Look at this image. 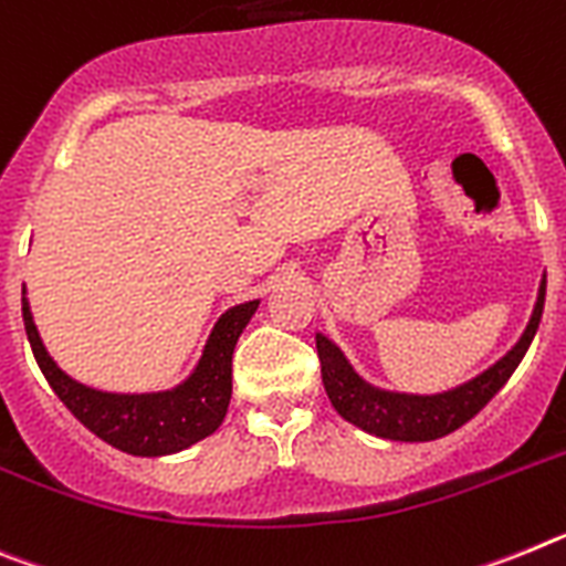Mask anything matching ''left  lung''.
Instances as JSON below:
<instances>
[{"label": "left lung", "instance_id": "left-lung-1", "mask_svg": "<svg viewBox=\"0 0 566 566\" xmlns=\"http://www.w3.org/2000/svg\"><path fill=\"white\" fill-rule=\"evenodd\" d=\"M544 293H547V276H542V284H538V298H535L527 327H524L518 342L493 367H488V370L464 381V385L453 387V390L432 392V396L381 390V387L370 385L367 378L358 376L356 367L347 361V356H344L336 342H331L324 333H316V350L318 358H322V381L324 390H327V399H331V405L336 407L344 421L361 427V430L378 436V439H441L447 432L467 424L501 387L507 385V378L521 365V358H524L527 347L533 344L535 331H538V322H542L544 313Z\"/></svg>", "mask_w": 566, "mask_h": 566}]
</instances>
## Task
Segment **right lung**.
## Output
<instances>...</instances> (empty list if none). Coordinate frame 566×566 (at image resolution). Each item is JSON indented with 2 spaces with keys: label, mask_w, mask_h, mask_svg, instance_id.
I'll return each instance as SVG.
<instances>
[{
  "label": "right lung",
  "mask_w": 566,
  "mask_h": 566,
  "mask_svg": "<svg viewBox=\"0 0 566 566\" xmlns=\"http://www.w3.org/2000/svg\"><path fill=\"white\" fill-rule=\"evenodd\" d=\"M255 311H259V298L224 311L213 324L190 376L170 390L107 392L82 385L53 361L33 324L28 290L22 287L24 333L39 361V370L45 373L48 385L62 399V405L102 441L122 453L147 455V459L188 450L190 444L219 430L228 416L230 392H233L235 342Z\"/></svg>",
  "instance_id": "1"
}]
</instances>
